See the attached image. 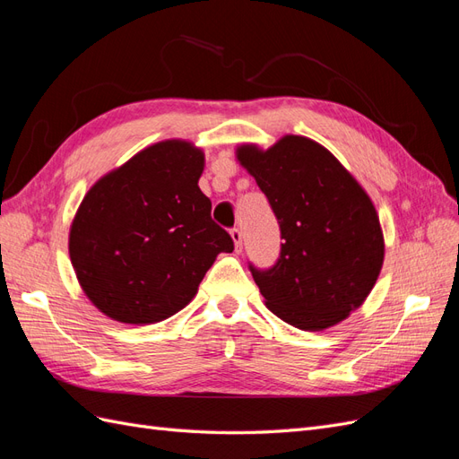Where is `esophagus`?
Here are the masks:
<instances>
[{
	"label": "esophagus",
	"instance_id": "esophagus-1",
	"mask_svg": "<svg viewBox=\"0 0 459 459\" xmlns=\"http://www.w3.org/2000/svg\"><path fill=\"white\" fill-rule=\"evenodd\" d=\"M230 235H231V239H233L235 251H241V247H243V233H241L238 228H233V230L230 231Z\"/></svg>",
	"mask_w": 459,
	"mask_h": 459
}]
</instances>
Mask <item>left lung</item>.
I'll use <instances>...</instances> for the list:
<instances>
[{"label": "left lung", "mask_w": 459, "mask_h": 459, "mask_svg": "<svg viewBox=\"0 0 459 459\" xmlns=\"http://www.w3.org/2000/svg\"><path fill=\"white\" fill-rule=\"evenodd\" d=\"M235 157L268 197L281 230L275 266H251L266 307L302 331L337 325L362 307L385 260L383 230L366 189L304 135H283L266 151L243 143Z\"/></svg>", "instance_id": "obj_1"}]
</instances>
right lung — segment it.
Here are the masks:
<instances>
[{"instance_id": "add662e5", "label": "right lung", "mask_w": 459, "mask_h": 459, "mask_svg": "<svg viewBox=\"0 0 459 459\" xmlns=\"http://www.w3.org/2000/svg\"><path fill=\"white\" fill-rule=\"evenodd\" d=\"M204 152L186 140L149 145L110 170L82 199L68 255L93 307L122 324L174 316L233 241L199 189Z\"/></svg>"}]
</instances>
